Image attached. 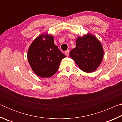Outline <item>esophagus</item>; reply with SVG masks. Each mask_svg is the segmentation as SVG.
Here are the masks:
<instances>
[{
    "mask_svg": "<svg viewBox=\"0 0 122 122\" xmlns=\"http://www.w3.org/2000/svg\"><path fill=\"white\" fill-rule=\"evenodd\" d=\"M65 55H66L67 56H69V50H67V51H66L65 52Z\"/></svg>",
    "mask_w": 122,
    "mask_h": 122,
    "instance_id": "esophagus-1",
    "label": "esophagus"
}]
</instances>
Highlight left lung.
I'll return each instance as SVG.
<instances>
[{
    "label": "left lung",
    "instance_id": "1",
    "mask_svg": "<svg viewBox=\"0 0 122 122\" xmlns=\"http://www.w3.org/2000/svg\"><path fill=\"white\" fill-rule=\"evenodd\" d=\"M103 55L104 51L100 41L89 33L77 37L76 47L69 53V56L79 68L87 73L94 72L98 68Z\"/></svg>",
    "mask_w": 122,
    "mask_h": 122
}]
</instances>
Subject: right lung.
<instances>
[{
	"mask_svg": "<svg viewBox=\"0 0 122 122\" xmlns=\"http://www.w3.org/2000/svg\"><path fill=\"white\" fill-rule=\"evenodd\" d=\"M65 57L54 44L53 36L48 33L36 37L27 52V59L32 71L42 78H49L56 73Z\"/></svg>",
	"mask_w": 122,
	"mask_h": 122,
	"instance_id": "obj_1",
	"label": "right lung"
}]
</instances>
